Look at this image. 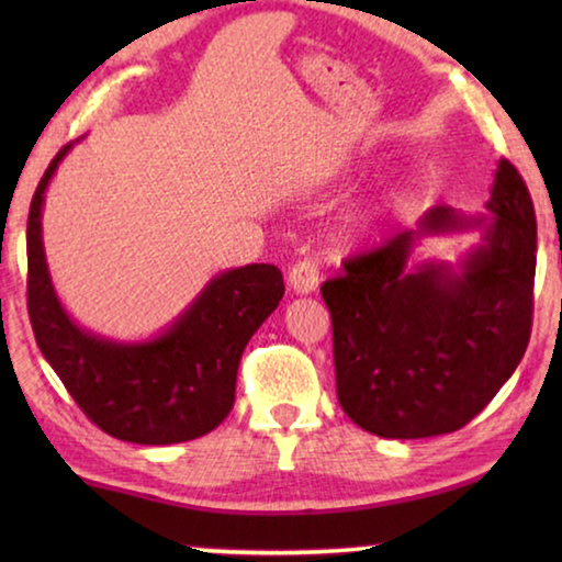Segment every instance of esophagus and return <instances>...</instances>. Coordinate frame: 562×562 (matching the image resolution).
Listing matches in <instances>:
<instances>
[{
    "label": "esophagus",
    "instance_id": "obj_1",
    "mask_svg": "<svg viewBox=\"0 0 562 562\" xmlns=\"http://www.w3.org/2000/svg\"><path fill=\"white\" fill-rule=\"evenodd\" d=\"M289 286L294 294H312L319 286V266L317 260L304 258L291 266L289 271Z\"/></svg>",
    "mask_w": 562,
    "mask_h": 562
}]
</instances>
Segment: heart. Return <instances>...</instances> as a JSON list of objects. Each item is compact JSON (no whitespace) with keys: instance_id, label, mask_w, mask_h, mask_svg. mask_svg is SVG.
Listing matches in <instances>:
<instances>
[{"instance_id":"heart-1","label":"heart","mask_w":562,"mask_h":562,"mask_svg":"<svg viewBox=\"0 0 562 562\" xmlns=\"http://www.w3.org/2000/svg\"><path fill=\"white\" fill-rule=\"evenodd\" d=\"M381 214H383L381 204L371 206V210L358 212L356 217L348 222V227H345V240L356 243V240H363V237H368V235H373V229H375V225H379Z\"/></svg>"}]
</instances>
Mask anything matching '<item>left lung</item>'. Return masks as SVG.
I'll list each match as a JSON object with an SVG mask.
<instances>
[{
  "instance_id": "8db88e82",
  "label": "left lung",
  "mask_w": 562,
  "mask_h": 562,
  "mask_svg": "<svg viewBox=\"0 0 562 562\" xmlns=\"http://www.w3.org/2000/svg\"><path fill=\"white\" fill-rule=\"evenodd\" d=\"M488 214L432 206L322 283L333 317L337 398L366 432L391 440L465 427L517 371L532 329L537 222L529 191L498 160ZM481 228L458 267L414 265L422 236Z\"/></svg>"
}]
</instances>
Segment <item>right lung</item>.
Segmentation results:
<instances>
[{"mask_svg": "<svg viewBox=\"0 0 562 562\" xmlns=\"http://www.w3.org/2000/svg\"><path fill=\"white\" fill-rule=\"evenodd\" d=\"M74 143L37 183L27 217V312L37 348L81 412L106 435L173 445L212 432L235 404L245 345L283 296L276 266L217 273L171 327L143 342H117L76 325L53 289L43 248L45 189Z\"/></svg>", "mask_w": 562, "mask_h": 562, "instance_id": "obj_1", "label": "right lung"}]
</instances>
